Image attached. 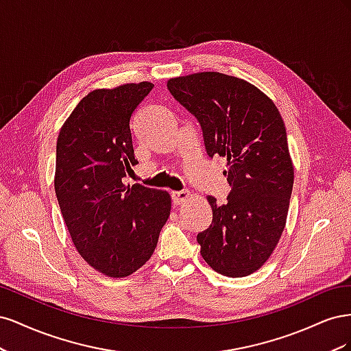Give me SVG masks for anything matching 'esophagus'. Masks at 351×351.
Returning <instances> with one entry per match:
<instances>
[{
    "instance_id": "34e87169",
    "label": "esophagus",
    "mask_w": 351,
    "mask_h": 351,
    "mask_svg": "<svg viewBox=\"0 0 351 351\" xmlns=\"http://www.w3.org/2000/svg\"><path fill=\"white\" fill-rule=\"evenodd\" d=\"M171 197H173L174 205H183L184 202L190 199V192L189 190H180V192H173Z\"/></svg>"
}]
</instances>
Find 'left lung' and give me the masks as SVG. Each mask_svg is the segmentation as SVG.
Masks as SVG:
<instances>
[{
	"label": "left lung",
	"mask_w": 351,
	"mask_h": 351,
	"mask_svg": "<svg viewBox=\"0 0 351 351\" xmlns=\"http://www.w3.org/2000/svg\"><path fill=\"white\" fill-rule=\"evenodd\" d=\"M167 88L197 119L206 154L227 158L231 192L224 205L208 196L202 258L226 277H246L269 259L289 212L294 168L281 114L256 86L217 71L169 79Z\"/></svg>",
	"instance_id": "obj_1"
}]
</instances>
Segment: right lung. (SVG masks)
Instances as JSON below:
<instances>
[{
  "instance_id": "right-lung-1",
  "label": "right lung",
  "mask_w": 351,
  "mask_h": 351,
  "mask_svg": "<svg viewBox=\"0 0 351 351\" xmlns=\"http://www.w3.org/2000/svg\"><path fill=\"white\" fill-rule=\"evenodd\" d=\"M154 84L127 83L88 93L57 141L56 195L80 256L112 278L151 259L171 197L139 183L123 184L136 165L130 119Z\"/></svg>"
}]
</instances>
